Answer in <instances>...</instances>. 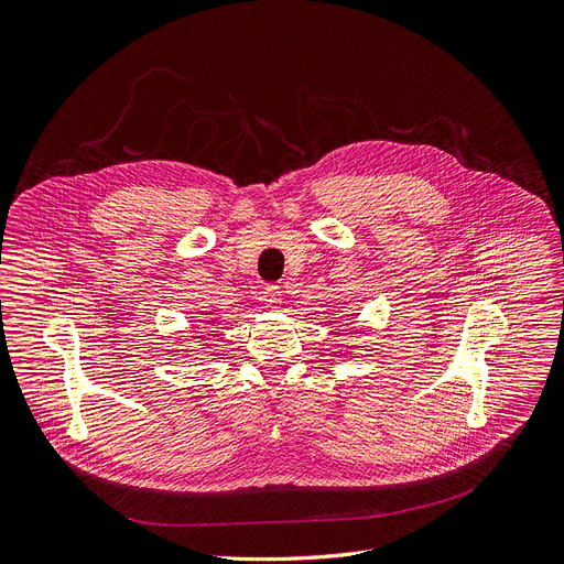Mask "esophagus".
<instances>
[{"label":"esophagus","mask_w":564,"mask_h":564,"mask_svg":"<svg viewBox=\"0 0 564 564\" xmlns=\"http://www.w3.org/2000/svg\"><path fill=\"white\" fill-rule=\"evenodd\" d=\"M262 302H264L269 308H278L280 302H282V291H280V286L267 284L264 291H262Z\"/></svg>","instance_id":"34e87169"}]
</instances>
